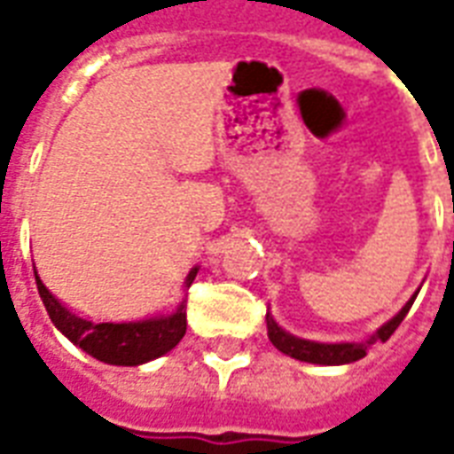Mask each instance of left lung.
I'll return each mask as SVG.
<instances>
[{
	"instance_id": "left-lung-1",
	"label": "left lung",
	"mask_w": 454,
	"mask_h": 454,
	"mask_svg": "<svg viewBox=\"0 0 454 454\" xmlns=\"http://www.w3.org/2000/svg\"><path fill=\"white\" fill-rule=\"evenodd\" d=\"M420 286L411 294V299L406 304L401 306L399 314H394L387 321V324H381L374 333L367 338V340H342V342H321V340H309V338H299V335L289 333L285 331L282 325L277 324L275 316L267 311V338L270 342L275 345L277 350L285 352L289 357H294L299 362H311V364H328V367H333V364H350V362L362 360L367 350H370L374 342H387L391 338V333L399 328V324L406 318L409 314V309L416 301V296H419Z\"/></svg>"
}]
</instances>
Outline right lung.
Listing matches in <instances>:
<instances>
[{
    "label": "right lung",
    "mask_w": 454,
    "mask_h": 454,
    "mask_svg": "<svg viewBox=\"0 0 454 454\" xmlns=\"http://www.w3.org/2000/svg\"><path fill=\"white\" fill-rule=\"evenodd\" d=\"M197 272L199 267L189 270L184 289L194 282ZM35 286H38V294L43 299L45 311L51 316L55 328L80 350L92 355L94 360L106 362V364L138 367L150 360H158L162 355H168L187 333V301L184 299L165 314L148 316L140 321L94 324L82 316L73 314L70 309H65L48 292V286L41 282L38 272H35Z\"/></svg>",
    "instance_id": "1"
}]
</instances>
